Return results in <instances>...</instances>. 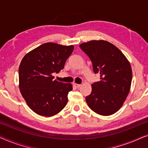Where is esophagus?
<instances>
[{
	"instance_id": "esophagus-1",
	"label": "esophagus",
	"mask_w": 148,
	"mask_h": 148,
	"mask_svg": "<svg viewBox=\"0 0 148 148\" xmlns=\"http://www.w3.org/2000/svg\"><path fill=\"white\" fill-rule=\"evenodd\" d=\"M73 86L75 87V88H79V87L81 86V84H75H75H73Z\"/></svg>"
}]
</instances>
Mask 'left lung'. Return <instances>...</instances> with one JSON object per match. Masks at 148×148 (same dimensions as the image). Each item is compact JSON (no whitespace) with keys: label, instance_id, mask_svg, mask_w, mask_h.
Returning a JSON list of instances; mask_svg holds the SVG:
<instances>
[{"label":"left lung","instance_id":"1","mask_svg":"<svg viewBox=\"0 0 148 148\" xmlns=\"http://www.w3.org/2000/svg\"><path fill=\"white\" fill-rule=\"evenodd\" d=\"M79 47L90 58L100 81L92 85L86 97L88 106L97 114L108 116L123 106L130 91L132 70L129 60L114 45L105 40H92Z\"/></svg>","mask_w":148,"mask_h":148}]
</instances>
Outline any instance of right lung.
Returning <instances> with one entry per match:
<instances>
[{
  "mask_svg": "<svg viewBox=\"0 0 148 148\" xmlns=\"http://www.w3.org/2000/svg\"><path fill=\"white\" fill-rule=\"evenodd\" d=\"M73 49L72 45L48 42L28 52L22 59L19 67V90L27 106L36 114L52 116L66 106L72 85L54 80L52 73L63 69Z\"/></svg>",
  "mask_w": 148,
  "mask_h": 148,
  "instance_id": "1",
  "label": "right lung"
}]
</instances>
